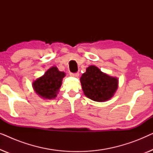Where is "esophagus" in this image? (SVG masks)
<instances>
[{"label": "esophagus", "mask_w": 153, "mask_h": 153, "mask_svg": "<svg viewBox=\"0 0 153 153\" xmlns=\"http://www.w3.org/2000/svg\"><path fill=\"white\" fill-rule=\"evenodd\" d=\"M70 75L72 76H74V77H78L79 76V74L78 72L77 73H70Z\"/></svg>", "instance_id": "34e87169"}]
</instances>
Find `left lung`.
I'll return each instance as SVG.
<instances>
[{"mask_svg": "<svg viewBox=\"0 0 153 153\" xmlns=\"http://www.w3.org/2000/svg\"><path fill=\"white\" fill-rule=\"evenodd\" d=\"M84 95L93 101L104 102L114 95L118 87V79L102 72L97 67L86 68L80 78Z\"/></svg>", "mask_w": 153, "mask_h": 153, "instance_id": "obj_1", "label": "left lung"}]
</instances>
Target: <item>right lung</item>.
Masks as SVG:
<instances>
[{"instance_id": "add662e5", "label": "right lung", "mask_w": 153, "mask_h": 153, "mask_svg": "<svg viewBox=\"0 0 153 153\" xmlns=\"http://www.w3.org/2000/svg\"><path fill=\"white\" fill-rule=\"evenodd\" d=\"M65 76V73L58 70L57 67L53 66L42 76L33 81V88L35 93L43 99H55Z\"/></svg>"}]
</instances>
